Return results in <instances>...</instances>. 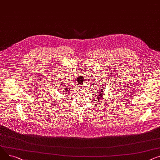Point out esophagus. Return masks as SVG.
I'll return each mask as SVG.
<instances>
[{
	"instance_id": "34e87169",
	"label": "esophagus",
	"mask_w": 160,
	"mask_h": 160,
	"mask_svg": "<svg viewBox=\"0 0 160 160\" xmlns=\"http://www.w3.org/2000/svg\"><path fill=\"white\" fill-rule=\"evenodd\" d=\"M79 89H80V90H82V91H84V90H85V88H84V87H82V86H80V87H79Z\"/></svg>"
}]
</instances>
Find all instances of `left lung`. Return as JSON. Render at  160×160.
Listing matches in <instances>:
<instances>
[{
	"instance_id": "left-lung-1",
	"label": "left lung",
	"mask_w": 160,
	"mask_h": 160,
	"mask_svg": "<svg viewBox=\"0 0 160 160\" xmlns=\"http://www.w3.org/2000/svg\"><path fill=\"white\" fill-rule=\"evenodd\" d=\"M100 87V89H99V91L98 92V93H97V100L98 101H100L101 99H102V96L105 95V93H104V92H105V88H104V85H102L101 84H100V85H99Z\"/></svg>"
}]
</instances>
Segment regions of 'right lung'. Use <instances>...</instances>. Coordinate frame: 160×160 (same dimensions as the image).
<instances>
[{
	"mask_svg": "<svg viewBox=\"0 0 160 160\" xmlns=\"http://www.w3.org/2000/svg\"><path fill=\"white\" fill-rule=\"evenodd\" d=\"M64 90H62V93H64V94H66V93H68L70 91V88H64Z\"/></svg>",
	"mask_w": 160,
	"mask_h": 160,
	"instance_id": "1",
	"label": "right lung"
}]
</instances>
